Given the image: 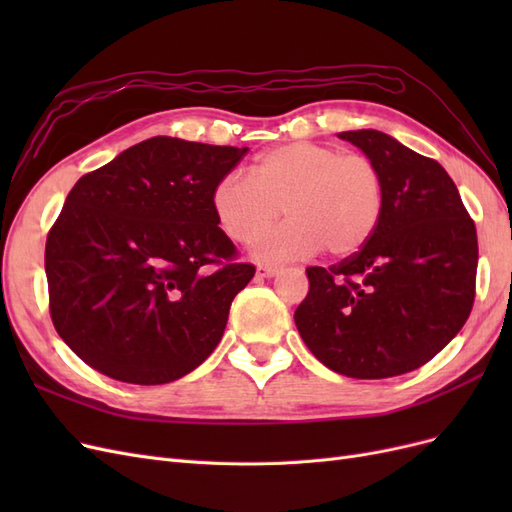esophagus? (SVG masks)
Wrapping results in <instances>:
<instances>
[{
    "instance_id": "34e87169",
    "label": "esophagus",
    "mask_w": 512,
    "mask_h": 512,
    "mask_svg": "<svg viewBox=\"0 0 512 512\" xmlns=\"http://www.w3.org/2000/svg\"><path fill=\"white\" fill-rule=\"evenodd\" d=\"M277 273H280V267H275V265H258L256 267L258 277H273Z\"/></svg>"
}]
</instances>
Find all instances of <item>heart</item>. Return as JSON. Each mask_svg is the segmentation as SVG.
Wrapping results in <instances>:
<instances>
[{
  "mask_svg": "<svg viewBox=\"0 0 512 512\" xmlns=\"http://www.w3.org/2000/svg\"><path fill=\"white\" fill-rule=\"evenodd\" d=\"M213 215L235 243L252 241L280 218L290 220L254 241L260 260H294L322 247L337 258L352 256L376 235L384 213V179L363 153L297 141L258 156L252 177L228 173L211 194Z\"/></svg>",
  "mask_w": 512,
  "mask_h": 512,
  "instance_id": "1",
  "label": "heart"
}]
</instances>
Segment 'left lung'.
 Returning a JSON list of instances; mask_svg holds the SVG:
<instances>
[{
	"label": "left lung",
	"mask_w": 512,
	"mask_h": 512,
	"mask_svg": "<svg viewBox=\"0 0 512 512\" xmlns=\"http://www.w3.org/2000/svg\"><path fill=\"white\" fill-rule=\"evenodd\" d=\"M339 138L384 179L376 235L337 265L309 267L294 312L305 346L337 374L380 380L431 361L466 324L476 288V226L446 170L378 130Z\"/></svg>",
	"instance_id": "8db88e82"
}]
</instances>
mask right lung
<instances>
[{
    "label": "right lung",
    "instance_id": "obj_1",
    "mask_svg": "<svg viewBox=\"0 0 512 512\" xmlns=\"http://www.w3.org/2000/svg\"><path fill=\"white\" fill-rule=\"evenodd\" d=\"M245 153L153 136L74 183L44 269L55 329L89 367L166 384L220 344L256 269L235 260L211 194Z\"/></svg>",
    "mask_w": 512,
    "mask_h": 512
}]
</instances>
